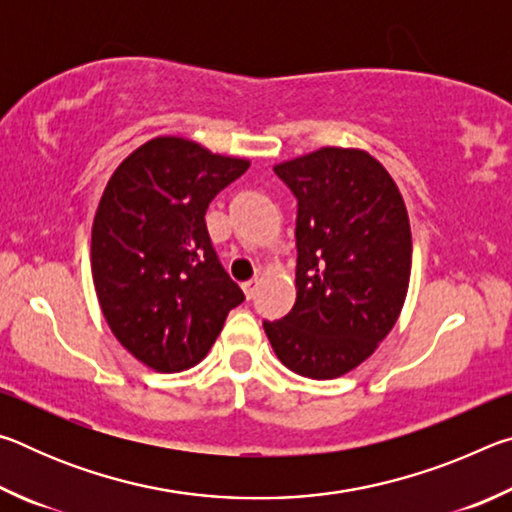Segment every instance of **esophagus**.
Returning a JSON list of instances; mask_svg holds the SVG:
<instances>
[{
  "instance_id": "esophagus-1",
  "label": "esophagus",
  "mask_w": 512,
  "mask_h": 512,
  "mask_svg": "<svg viewBox=\"0 0 512 512\" xmlns=\"http://www.w3.org/2000/svg\"><path fill=\"white\" fill-rule=\"evenodd\" d=\"M257 287H259V280H257V277H253V280H248V282L241 284V289H244V293H246V298H248V300L255 296Z\"/></svg>"
}]
</instances>
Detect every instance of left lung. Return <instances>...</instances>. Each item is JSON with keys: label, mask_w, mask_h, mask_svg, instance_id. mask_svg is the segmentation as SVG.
Returning <instances> with one entry per match:
<instances>
[{"label": "left lung", "mask_w": 512, "mask_h": 512, "mask_svg": "<svg viewBox=\"0 0 512 512\" xmlns=\"http://www.w3.org/2000/svg\"><path fill=\"white\" fill-rule=\"evenodd\" d=\"M298 201L296 305L264 332L284 366L341 377L377 350L411 277L400 189L370 153L325 146L273 167Z\"/></svg>", "instance_id": "8db88e82"}]
</instances>
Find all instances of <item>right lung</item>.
I'll return each instance as SVG.
<instances>
[{"instance_id": "1", "label": "right lung", "mask_w": 512, "mask_h": 512, "mask_svg": "<svg viewBox=\"0 0 512 512\" xmlns=\"http://www.w3.org/2000/svg\"><path fill=\"white\" fill-rule=\"evenodd\" d=\"M250 167L183 137H155L119 164L92 225V280L117 341L158 372L196 366L244 291L205 212Z\"/></svg>"}]
</instances>
